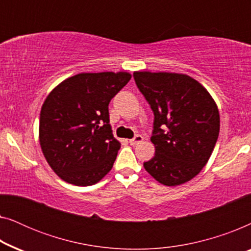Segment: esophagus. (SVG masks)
<instances>
[{
  "mask_svg": "<svg viewBox=\"0 0 251 251\" xmlns=\"http://www.w3.org/2000/svg\"><path fill=\"white\" fill-rule=\"evenodd\" d=\"M143 139H144V138H143V136H140V135H136L135 137H133L132 139H130V140H129V143L131 144V145L135 146V145H137V144L142 143V142H143Z\"/></svg>",
  "mask_w": 251,
  "mask_h": 251,
  "instance_id": "34e87169",
  "label": "esophagus"
}]
</instances>
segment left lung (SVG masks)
I'll list each match as a JSON object with an SVG mask.
<instances>
[{"label":"left lung","mask_w":251,"mask_h":251,"mask_svg":"<svg viewBox=\"0 0 251 251\" xmlns=\"http://www.w3.org/2000/svg\"><path fill=\"white\" fill-rule=\"evenodd\" d=\"M154 114L155 154L144 168L159 183L176 186L202 170L219 135L214 99L197 80L177 73H133Z\"/></svg>","instance_id":"1"}]
</instances>
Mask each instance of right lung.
Instances as JSON below:
<instances>
[{"mask_svg": "<svg viewBox=\"0 0 251 251\" xmlns=\"http://www.w3.org/2000/svg\"><path fill=\"white\" fill-rule=\"evenodd\" d=\"M130 78L126 72L82 73L48 96L40 114V144L61 179L89 186L112 169L121 144L113 137L108 105Z\"/></svg>", "mask_w": 251, "mask_h": 251, "instance_id": "1", "label": "right lung"}]
</instances>
